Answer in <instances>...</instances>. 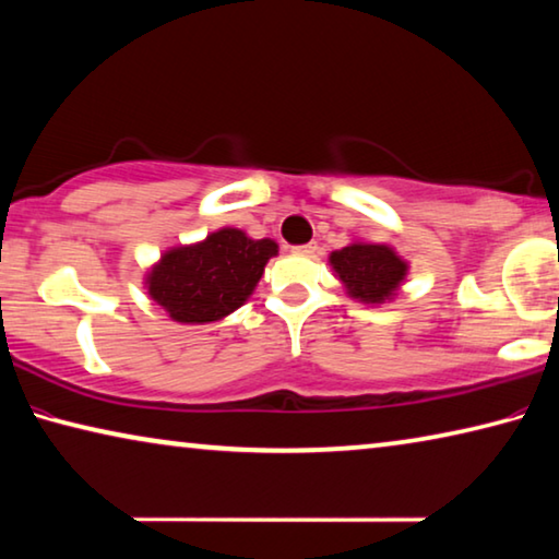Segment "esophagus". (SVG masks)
<instances>
[{"instance_id":"esophagus-1","label":"esophagus","mask_w":559,"mask_h":559,"mask_svg":"<svg viewBox=\"0 0 559 559\" xmlns=\"http://www.w3.org/2000/svg\"><path fill=\"white\" fill-rule=\"evenodd\" d=\"M318 251V243L311 241V243H304V246H296V253L300 255H313Z\"/></svg>"}]
</instances>
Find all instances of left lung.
<instances>
[{
    "label": "left lung",
    "mask_w": 559,
    "mask_h": 559,
    "mask_svg": "<svg viewBox=\"0 0 559 559\" xmlns=\"http://www.w3.org/2000/svg\"><path fill=\"white\" fill-rule=\"evenodd\" d=\"M331 265L348 296L358 298L360 304L391 300L407 273V263L383 243L356 241L345 246L331 253Z\"/></svg>",
    "instance_id": "8db88e82"
}]
</instances>
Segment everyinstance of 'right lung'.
I'll return each mask as SVG.
<instances>
[{
  "label": "right lung",
  "instance_id": "right-lung-1",
  "mask_svg": "<svg viewBox=\"0 0 559 559\" xmlns=\"http://www.w3.org/2000/svg\"><path fill=\"white\" fill-rule=\"evenodd\" d=\"M278 253L271 238L253 241L238 228H221L206 241L171 248L146 276V288L179 323H211L241 308Z\"/></svg>",
  "mask_w": 559,
  "mask_h": 559
}]
</instances>
